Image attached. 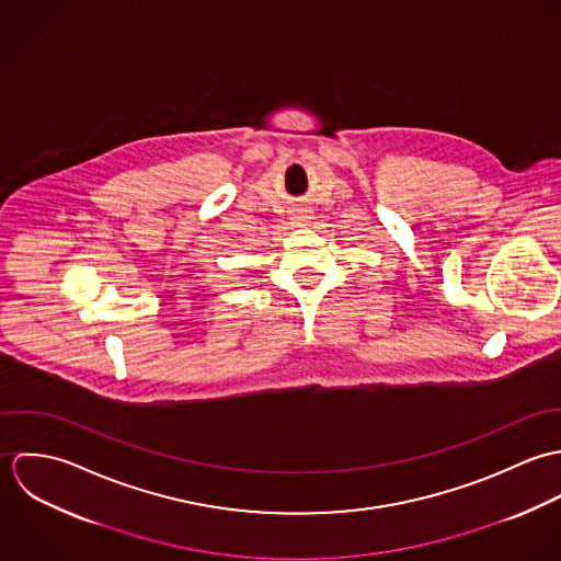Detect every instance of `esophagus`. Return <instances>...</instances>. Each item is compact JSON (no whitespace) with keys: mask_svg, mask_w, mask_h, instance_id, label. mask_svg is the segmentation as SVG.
Returning a JSON list of instances; mask_svg holds the SVG:
<instances>
[{"mask_svg":"<svg viewBox=\"0 0 561 561\" xmlns=\"http://www.w3.org/2000/svg\"><path fill=\"white\" fill-rule=\"evenodd\" d=\"M296 218H298V220H305V218H307V216H296Z\"/></svg>","mask_w":561,"mask_h":561,"instance_id":"34e87169","label":"esophagus"}]
</instances>
